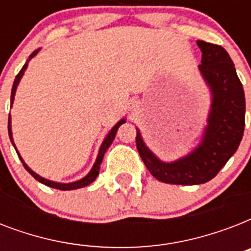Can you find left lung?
Listing matches in <instances>:
<instances>
[{
	"instance_id": "obj_1",
	"label": "left lung",
	"mask_w": 251,
	"mask_h": 251,
	"mask_svg": "<svg viewBox=\"0 0 251 251\" xmlns=\"http://www.w3.org/2000/svg\"><path fill=\"white\" fill-rule=\"evenodd\" d=\"M202 50L199 70L212 92L208 125L201 145L187 156L163 163L146 147L137 131V149L150 173L161 182L199 185L210 181L240 146L245 129V94L230 60L220 45L198 40Z\"/></svg>"
}]
</instances>
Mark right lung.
I'll return each mask as SVG.
<instances>
[{
    "mask_svg": "<svg viewBox=\"0 0 251 251\" xmlns=\"http://www.w3.org/2000/svg\"><path fill=\"white\" fill-rule=\"evenodd\" d=\"M39 52V49L37 50H35V52L31 53V56L28 57V60H27V62L25 64V66L22 68V70L19 73H18V75L15 76V79H14V84H13V88H11V104H13V100H14V95H15V90H17V86L18 83H19V80H21L22 75H23V73H25V70L27 69V65H28V61L32 58L33 56H36V53ZM125 122V120H121V121H118L116 125L113 126V129L110 130L109 134L106 135V138L104 139V142H102L101 147H100V151H99V155H98V159H96V161H95L94 167H92V169H91V172L88 173V175L84 177V178L79 179V181H75V182H70V183H58V182H53V181H49V179H45L43 178V177H40L39 175H36L35 172L31 171L27 165L25 164V161H23V159H22L19 155V159H21V161L23 163V167L27 169V172H28L29 175L32 176L33 178L37 179L39 182L44 183V185H47V186L49 187H53V189H58V190H74V189H79V187H84L87 186V185H90L91 182H94L95 179H96V177L99 176V171H100V164H101L102 161V157H104V153H105V151L108 150V147L110 146V143L113 142L114 137H116V133H117L118 127L122 125ZM9 137H10V141H11V143H13L14 146V142H13V137H11V125H10V117H9ZM15 147V146H14ZM17 150V149H15ZM18 153V152H17Z\"/></svg>",
    "mask_w": 251,
    "mask_h": 251,
    "instance_id": "obj_1",
    "label": "right lung"
}]
</instances>
